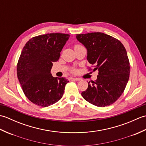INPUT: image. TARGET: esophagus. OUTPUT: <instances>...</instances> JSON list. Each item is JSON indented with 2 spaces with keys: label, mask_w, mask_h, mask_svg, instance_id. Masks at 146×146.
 <instances>
[{
  "label": "esophagus",
  "mask_w": 146,
  "mask_h": 146,
  "mask_svg": "<svg viewBox=\"0 0 146 146\" xmlns=\"http://www.w3.org/2000/svg\"><path fill=\"white\" fill-rule=\"evenodd\" d=\"M71 80H75V81H80V80H82L81 78H71Z\"/></svg>",
  "instance_id": "34e87169"
}]
</instances>
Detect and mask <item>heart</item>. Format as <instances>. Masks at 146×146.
Returning <instances> with one entry per match:
<instances>
[{
	"mask_svg": "<svg viewBox=\"0 0 146 146\" xmlns=\"http://www.w3.org/2000/svg\"><path fill=\"white\" fill-rule=\"evenodd\" d=\"M80 46V45H79V44H76L75 46H74V48H75V47H76V46ZM73 71H75V70H73Z\"/></svg>",
	"mask_w": 146,
	"mask_h": 146,
	"instance_id": "heart-1",
	"label": "heart"
}]
</instances>
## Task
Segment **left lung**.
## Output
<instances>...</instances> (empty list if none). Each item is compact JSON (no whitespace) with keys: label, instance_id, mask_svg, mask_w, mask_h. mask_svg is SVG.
Here are the masks:
<instances>
[{"label":"left lung","instance_id":"8db88e82","mask_svg":"<svg viewBox=\"0 0 146 146\" xmlns=\"http://www.w3.org/2000/svg\"><path fill=\"white\" fill-rule=\"evenodd\" d=\"M76 38L87 49V60L94 70H98L97 79L92 84L88 82L82 97L95 106L110 105L123 94L129 78L130 63L125 47L119 40L102 33L77 35Z\"/></svg>","mask_w":146,"mask_h":146}]
</instances>
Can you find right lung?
<instances>
[{
  "mask_svg": "<svg viewBox=\"0 0 146 146\" xmlns=\"http://www.w3.org/2000/svg\"><path fill=\"white\" fill-rule=\"evenodd\" d=\"M70 36L63 33L39 35L24 46L17 64V78L24 95L32 103L46 107L63 97L69 80L53 77L51 69Z\"/></svg>",
  "mask_w": 146,
  "mask_h": 146,
  "instance_id": "1",
  "label": "right lung"
}]
</instances>
